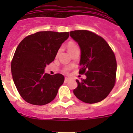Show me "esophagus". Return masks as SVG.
<instances>
[{"label": "esophagus", "instance_id": "34e87169", "mask_svg": "<svg viewBox=\"0 0 133 133\" xmlns=\"http://www.w3.org/2000/svg\"><path fill=\"white\" fill-rule=\"evenodd\" d=\"M70 78H69V77H65V82H68V81H70Z\"/></svg>", "mask_w": 133, "mask_h": 133}]
</instances>
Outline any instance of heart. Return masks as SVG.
<instances>
[{"instance_id": "1", "label": "heart", "mask_w": 133, "mask_h": 133, "mask_svg": "<svg viewBox=\"0 0 133 133\" xmlns=\"http://www.w3.org/2000/svg\"><path fill=\"white\" fill-rule=\"evenodd\" d=\"M76 46H77V45L75 44V43L70 42V43H68V44L67 47H68V49H70V48H74V47H76ZM65 71H68V69H66V70H65Z\"/></svg>"}]
</instances>
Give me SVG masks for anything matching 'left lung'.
Wrapping results in <instances>:
<instances>
[{"label": "left lung", "mask_w": 133, "mask_h": 133, "mask_svg": "<svg viewBox=\"0 0 133 133\" xmlns=\"http://www.w3.org/2000/svg\"><path fill=\"white\" fill-rule=\"evenodd\" d=\"M70 35L81 50L79 74L86 79L76 80L73 93L81 101L95 103L105 99L112 90L116 79L117 62L114 52L102 37L88 30L72 31Z\"/></svg>", "instance_id": "8db88e82"}]
</instances>
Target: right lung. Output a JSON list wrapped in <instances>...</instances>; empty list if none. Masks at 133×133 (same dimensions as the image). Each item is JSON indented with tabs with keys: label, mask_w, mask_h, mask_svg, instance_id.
<instances>
[{
	"label": "right lung",
	"mask_w": 133,
	"mask_h": 133,
	"mask_svg": "<svg viewBox=\"0 0 133 133\" xmlns=\"http://www.w3.org/2000/svg\"><path fill=\"white\" fill-rule=\"evenodd\" d=\"M69 37V32H38L20 43L11 61V70L18 92L28 103L45 105L54 100L63 83L61 74L45 72L58 50Z\"/></svg>",
	"instance_id": "1"
}]
</instances>
